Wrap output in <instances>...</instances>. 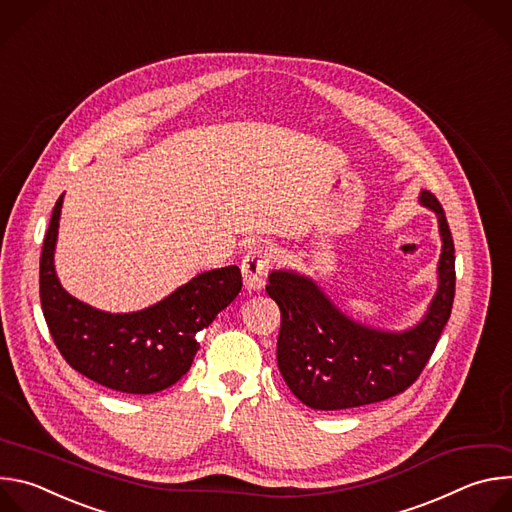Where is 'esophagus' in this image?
Wrapping results in <instances>:
<instances>
[{"label":"esophagus","instance_id":"1","mask_svg":"<svg viewBox=\"0 0 512 512\" xmlns=\"http://www.w3.org/2000/svg\"><path fill=\"white\" fill-rule=\"evenodd\" d=\"M275 261V251L273 247L269 245H253L247 255L243 257V263H241V271H243V281H245V287L251 289V291H259L265 287V279H267V273L271 269Z\"/></svg>","mask_w":512,"mask_h":512}]
</instances>
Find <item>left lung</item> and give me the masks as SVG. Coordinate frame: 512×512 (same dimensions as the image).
I'll list each match as a JSON object with an SVG mask.
<instances>
[{"label": "left lung", "mask_w": 512, "mask_h": 512, "mask_svg": "<svg viewBox=\"0 0 512 512\" xmlns=\"http://www.w3.org/2000/svg\"><path fill=\"white\" fill-rule=\"evenodd\" d=\"M421 204L440 221V285L423 320L405 332L362 326L344 316L310 279L296 271H273L267 294L281 312L277 367L304 405L322 411L350 409L391 399L409 389L450 320L456 294L454 239L446 212L423 190Z\"/></svg>", "instance_id": "1"}]
</instances>
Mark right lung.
Returning <instances> with one entry per match:
<instances>
[{
	"label": "right lung",
	"mask_w": 512,
	"mask_h": 512,
	"mask_svg": "<svg viewBox=\"0 0 512 512\" xmlns=\"http://www.w3.org/2000/svg\"><path fill=\"white\" fill-rule=\"evenodd\" d=\"M62 196L56 200L40 255V302L52 340L72 369L119 393L152 395L178 383L208 328L243 287L237 265L204 271L162 302L131 314H109L72 298L54 271Z\"/></svg>",
	"instance_id": "right-lung-1"
}]
</instances>
